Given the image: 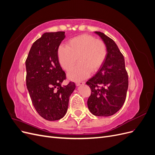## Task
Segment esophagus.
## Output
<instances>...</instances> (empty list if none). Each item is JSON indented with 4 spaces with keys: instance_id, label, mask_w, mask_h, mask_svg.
<instances>
[{
    "instance_id": "34e87169",
    "label": "esophagus",
    "mask_w": 155,
    "mask_h": 155,
    "mask_svg": "<svg viewBox=\"0 0 155 155\" xmlns=\"http://www.w3.org/2000/svg\"><path fill=\"white\" fill-rule=\"evenodd\" d=\"M85 82H83V81L77 82V83H76V86H77V87H79V86H80V85H84V84H85Z\"/></svg>"
}]
</instances>
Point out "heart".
Returning a JSON list of instances; mask_svg holds the SVG:
<instances>
[{"mask_svg":"<svg viewBox=\"0 0 155 155\" xmlns=\"http://www.w3.org/2000/svg\"><path fill=\"white\" fill-rule=\"evenodd\" d=\"M59 62L65 70H69L78 61V64L70 70L68 77L72 81L87 78L92 72H96L104 64L107 48L103 41L94 37L83 34L70 39L67 46L60 45L57 50Z\"/></svg>","mask_w":155,"mask_h":155,"instance_id":"heart-1","label":"heart"}]
</instances>
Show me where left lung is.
<instances>
[{"instance_id": "1", "label": "left lung", "mask_w": 155, "mask_h": 155, "mask_svg": "<svg viewBox=\"0 0 155 155\" xmlns=\"http://www.w3.org/2000/svg\"><path fill=\"white\" fill-rule=\"evenodd\" d=\"M104 41L107 55L101 68L86 83L91 89L87 105L96 116H109L122 107L128 89L124 57L115 42L100 31H95Z\"/></svg>"}]
</instances>
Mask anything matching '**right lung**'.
<instances>
[{
  "instance_id": "obj_1",
  "label": "right lung",
  "mask_w": 155,
  "mask_h": 155,
  "mask_svg": "<svg viewBox=\"0 0 155 155\" xmlns=\"http://www.w3.org/2000/svg\"><path fill=\"white\" fill-rule=\"evenodd\" d=\"M64 31L46 32L32 45L26 61V86L35 110L46 120L55 121L66 114L74 83L62 86L65 73L57 50L65 38Z\"/></svg>"
}]
</instances>
